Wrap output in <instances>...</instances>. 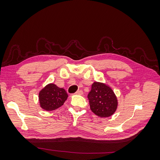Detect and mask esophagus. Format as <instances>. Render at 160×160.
<instances>
[{
	"label": "esophagus",
	"mask_w": 160,
	"mask_h": 160,
	"mask_svg": "<svg viewBox=\"0 0 160 160\" xmlns=\"http://www.w3.org/2000/svg\"><path fill=\"white\" fill-rule=\"evenodd\" d=\"M75 93L77 95H83V91H81V90H78V91L76 92Z\"/></svg>",
	"instance_id": "1"
}]
</instances>
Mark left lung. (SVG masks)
<instances>
[{
	"label": "left lung",
	"mask_w": 160,
	"mask_h": 160,
	"mask_svg": "<svg viewBox=\"0 0 160 160\" xmlns=\"http://www.w3.org/2000/svg\"><path fill=\"white\" fill-rule=\"evenodd\" d=\"M88 98L90 109L100 118L112 115L118 108V99L110 87L103 83L94 82Z\"/></svg>",
	"instance_id": "8db88e82"
}]
</instances>
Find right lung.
I'll return each instance as SVG.
<instances>
[{"instance_id": "add662e5", "label": "right lung", "mask_w": 160, "mask_h": 160, "mask_svg": "<svg viewBox=\"0 0 160 160\" xmlns=\"http://www.w3.org/2000/svg\"><path fill=\"white\" fill-rule=\"evenodd\" d=\"M67 98L68 95L66 91L53 83L46 85L38 94L41 108L46 111H52L60 108Z\"/></svg>"}]
</instances>
